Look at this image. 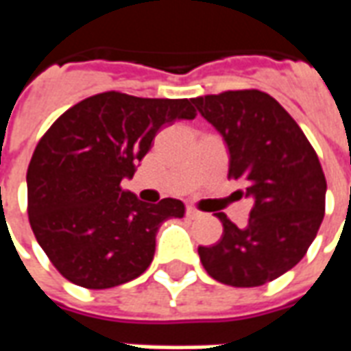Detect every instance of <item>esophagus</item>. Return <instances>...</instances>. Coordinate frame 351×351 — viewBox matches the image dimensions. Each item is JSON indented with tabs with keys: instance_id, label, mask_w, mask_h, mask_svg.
Instances as JSON below:
<instances>
[{
	"instance_id": "1",
	"label": "esophagus",
	"mask_w": 351,
	"mask_h": 351,
	"mask_svg": "<svg viewBox=\"0 0 351 351\" xmlns=\"http://www.w3.org/2000/svg\"><path fill=\"white\" fill-rule=\"evenodd\" d=\"M186 216H188L190 220H197V218L203 216V213H199L197 208H193V206H188V208H186Z\"/></svg>"
}]
</instances>
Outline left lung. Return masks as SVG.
<instances>
[{
    "label": "left lung",
    "mask_w": 351,
    "mask_h": 351,
    "mask_svg": "<svg viewBox=\"0 0 351 351\" xmlns=\"http://www.w3.org/2000/svg\"><path fill=\"white\" fill-rule=\"evenodd\" d=\"M223 138L237 193L254 201L248 226L226 214L213 246H199L205 271L233 287L263 286L293 269L308 250L325 213V182L314 148L269 93L237 90L191 99Z\"/></svg>",
    "instance_id": "8db88e82"
}]
</instances>
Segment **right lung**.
<instances>
[{"instance_id": "right-lung-1", "label": "right lung", "mask_w": 351, "mask_h": 351, "mask_svg": "<svg viewBox=\"0 0 351 351\" xmlns=\"http://www.w3.org/2000/svg\"><path fill=\"white\" fill-rule=\"evenodd\" d=\"M193 118L191 99L105 92L65 110L43 135L26 176L29 226L69 282L107 289L148 269L160 226L186 208L173 197L145 203L120 182L133 178L163 125Z\"/></svg>"}]
</instances>
